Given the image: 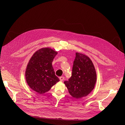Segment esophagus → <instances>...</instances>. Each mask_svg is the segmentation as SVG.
<instances>
[{
  "label": "esophagus",
  "instance_id": "obj_1",
  "mask_svg": "<svg viewBox=\"0 0 125 125\" xmlns=\"http://www.w3.org/2000/svg\"><path fill=\"white\" fill-rule=\"evenodd\" d=\"M59 79H60V81H63L64 80V76H61L59 77Z\"/></svg>",
  "mask_w": 125,
  "mask_h": 125
}]
</instances>
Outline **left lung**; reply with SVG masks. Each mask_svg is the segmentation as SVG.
<instances>
[{
  "label": "left lung",
  "mask_w": 125,
  "mask_h": 125,
  "mask_svg": "<svg viewBox=\"0 0 125 125\" xmlns=\"http://www.w3.org/2000/svg\"><path fill=\"white\" fill-rule=\"evenodd\" d=\"M72 75L64 83L69 93L74 98L87 96L94 88L96 73L91 59L87 56L76 52Z\"/></svg>",
  "instance_id": "8db88e82"
}]
</instances>
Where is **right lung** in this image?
<instances>
[{
  "mask_svg": "<svg viewBox=\"0 0 125 125\" xmlns=\"http://www.w3.org/2000/svg\"><path fill=\"white\" fill-rule=\"evenodd\" d=\"M57 54V52L50 48H42L36 51L29 61L25 72L26 80L30 88L38 94L47 92L60 81L52 66Z\"/></svg>",
  "mask_w": 125,
  "mask_h": 125,
  "instance_id": "add662e5",
  "label": "right lung"
}]
</instances>
